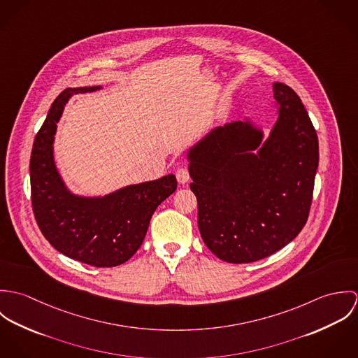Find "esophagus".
<instances>
[{
    "label": "esophagus",
    "instance_id": "1",
    "mask_svg": "<svg viewBox=\"0 0 358 358\" xmlns=\"http://www.w3.org/2000/svg\"><path fill=\"white\" fill-rule=\"evenodd\" d=\"M176 179H178V182H179L180 185L187 183V182L190 180V173H189L187 168H183V166L178 168V171H176Z\"/></svg>",
    "mask_w": 358,
    "mask_h": 358
}]
</instances>
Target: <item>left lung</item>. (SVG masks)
<instances>
[{
    "label": "left lung",
    "instance_id": "1",
    "mask_svg": "<svg viewBox=\"0 0 358 358\" xmlns=\"http://www.w3.org/2000/svg\"><path fill=\"white\" fill-rule=\"evenodd\" d=\"M278 118L267 139L251 120L208 132L187 153L199 229L229 263L273 255L303 229L318 166V139L296 92L273 84Z\"/></svg>",
    "mask_w": 358,
    "mask_h": 358
}]
</instances>
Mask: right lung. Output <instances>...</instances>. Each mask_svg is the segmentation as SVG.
I'll use <instances>...</instances> for the list:
<instances>
[{"label":"right lung","mask_w":358,"mask_h":358,"mask_svg":"<svg viewBox=\"0 0 358 358\" xmlns=\"http://www.w3.org/2000/svg\"><path fill=\"white\" fill-rule=\"evenodd\" d=\"M101 88H67L52 103L31 150V204L41 233L55 250L95 267H114L141 248L154 210L176 190L178 182L171 173L103 197L77 196L67 189L53 159L57 122L74 94Z\"/></svg>","instance_id":"right-lung-1"}]
</instances>
